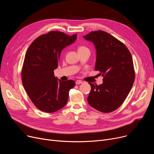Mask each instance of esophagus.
<instances>
[{"label": "esophagus", "instance_id": "esophagus-1", "mask_svg": "<svg viewBox=\"0 0 154 154\" xmlns=\"http://www.w3.org/2000/svg\"><path fill=\"white\" fill-rule=\"evenodd\" d=\"M75 84H76L77 85H79V84H82V80H77V81L75 82Z\"/></svg>", "mask_w": 154, "mask_h": 154}]
</instances>
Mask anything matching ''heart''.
<instances>
[{"mask_svg":"<svg viewBox=\"0 0 154 154\" xmlns=\"http://www.w3.org/2000/svg\"><path fill=\"white\" fill-rule=\"evenodd\" d=\"M84 51H89V50H88V48L85 45H80L78 47V52H82Z\"/></svg>","mask_w":154,"mask_h":154,"instance_id":"heart-1","label":"heart"}]
</instances>
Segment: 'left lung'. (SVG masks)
Listing matches in <instances>:
<instances>
[{
  "instance_id": "1",
  "label": "left lung",
  "mask_w": 154,
  "mask_h": 154,
  "mask_svg": "<svg viewBox=\"0 0 154 154\" xmlns=\"http://www.w3.org/2000/svg\"><path fill=\"white\" fill-rule=\"evenodd\" d=\"M84 38L94 44L97 53L95 70L103 77L101 85L89 83L91 91L87 101L99 111H114L123 103L134 82L131 54L122 42L102 30L91 32Z\"/></svg>"
}]
</instances>
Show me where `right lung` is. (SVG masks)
I'll use <instances>...</instances> for the list:
<instances>
[{
	"label": "right lung",
	"instance_id": "obj_1",
	"mask_svg": "<svg viewBox=\"0 0 154 154\" xmlns=\"http://www.w3.org/2000/svg\"><path fill=\"white\" fill-rule=\"evenodd\" d=\"M77 34L69 36L51 31L35 38L26 52L22 70V81L30 99L41 111L52 113L66 106L74 80L63 82L54 76L62 51L73 44Z\"/></svg>",
	"mask_w": 154,
	"mask_h": 154
}]
</instances>
